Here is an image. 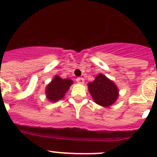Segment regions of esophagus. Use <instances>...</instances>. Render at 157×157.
Returning <instances> with one entry per match:
<instances>
[{
  "label": "esophagus",
  "mask_w": 157,
  "mask_h": 157,
  "mask_svg": "<svg viewBox=\"0 0 157 157\" xmlns=\"http://www.w3.org/2000/svg\"><path fill=\"white\" fill-rule=\"evenodd\" d=\"M76 81H77L78 83H79V84H84V78H78Z\"/></svg>",
  "instance_id": "esophagus-1"
}]
</instances>
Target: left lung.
Masks as SVG:
<instances>
[{
    "instance_id": "8db88e82",
    "label": "left lung",
    "mask_w": 157,
    "mask_h": 157,
    "mask_svg": "<svg viewBox=\"0 0 157 157\" xmlns=\"http://www.w3.org/2000/svg\"><path fill=\"white\" fill-rule=\"evenodd\" d=\"M88 89L94 102L105 108L113 105L120 95L116 83L101 73L88 83Z\"/></svg>"
}]
</instances>
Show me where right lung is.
<instances>
[{
	"label": "right lung",
	"mask_w": 157,
	"mask_h": 157,
	"mask_svg": "<svg viewBox=\"0 0 157 157\" xmlns=\"http://www.w3.org/2000/svg\"><path fill=\"white\" fill-rule=\"evenodd\" d=\"M73 81L70 78H61L59 75H55L52 81L48 83L45 88L46 98L50 102H56L64 98Z\"/></svg>",
	"instance_id": "obj_1"
}]
</instances>
